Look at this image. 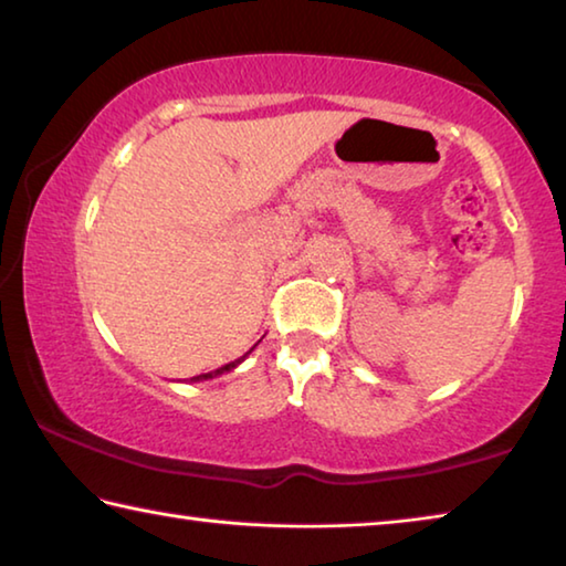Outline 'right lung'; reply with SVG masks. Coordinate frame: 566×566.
<instances>
[{"mask_svg":"<svg viewBox=\"0 0 566 566\" xmlns=\"http://www.w3.org/2000/svg\"><path fill=\"white\" fill-rule=\"evenodd\" d=\"M259 343H262V339H259ZM256 347V345H254ZM254 347H251V349H254ZM251 349H249V353H251ZM249 353L244 355V357H239V360H234V363H229V365H221L219 367V370H211V373H203V375H196V378H191V382H201V380H211V378H217V375H223V373H229V370H234V367L237 365H241V363H244L247 360V357H249Z\"/></svg>","mask_w":566,"mask_h":566,"instance_id":"right-lung-1","label":"right lung"}]
</instances>
